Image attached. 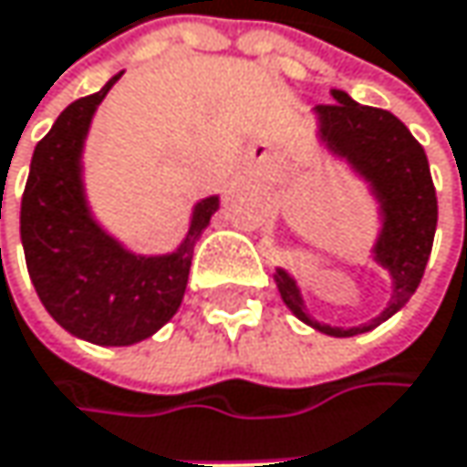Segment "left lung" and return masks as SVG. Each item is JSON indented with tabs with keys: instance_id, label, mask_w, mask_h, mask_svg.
Wrapping results in <instances>:
<instances>
[{
	"instance_id": "1",
	"label": "left lung",
	"mask_w": 467,
	"mask_h": 467,
	"mask_svg": "<svg viewBox=\"0 0 467 467\" xmlns=\"http://www.w3.org/2000/svg\"><path fill=\"white\" fill-rule=\"evenodd\" d=\"M333 104H317L320 137L330 152L344 158L374 191L381 209V234L374 244V261L392 276L389 306L366 325L330 327L312 320L304 309L296 279L276 268L274 279L285 306L306 325L327 336H358L389 320L422 282L425 265L433 250L438 223V199L422 145L411 131L387 109L352 101L344 90H330Z\"/></svg>"
}]
</instances>
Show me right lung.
Wrapping results in <instances>:
<instances>
[{
	"instance_id": "1",
	"label": "right lung",
	"mask_w": 467,
	"mask_h": 467,
	"mask_svg": "<svg viewBox=\"0 0 467 467\" xmlns=\"http://www.w3.org/2000/svg\"><path fill=\"white\" fill-rule=\"evenodd\" d=\"M120 75L58 115L34 147L21 199V242L42 306L64 330L101 347L137 344L174 317L193 244L217 212V196L199 202L180 250L152 258L129 253L90 217L80 155L90 118Z\"/></svg>"
}]
</instances>
